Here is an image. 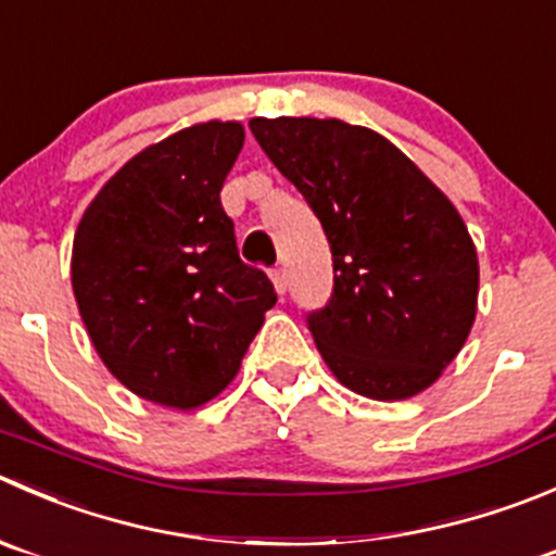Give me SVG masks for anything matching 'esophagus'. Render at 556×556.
<instances>
[{
    "mask_svg": "<svg viewBox=\"0 0 556 556\" xmlns=\"http://www.w3.org/2000/svg\"><path fill=\"white\" fill-rule=\"evenodd\" d=\"M271 282L274 288H277V293L285 295V290H288V271H285V268H274Z\"/></svg>",
    "mask_w": 556,
    "mask_h": 556,
    "instance_id": "1",
    "label": "esophagus"
}]
</instances>
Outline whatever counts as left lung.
Here are the masks:
<instances>
[{
  "mask_svg": "<svg viewBox=\"0 0 556 556\" xmlns=\"http://www.w3.org/2000/svg\"><path fill=\"white\" fill-rule=\"evenodd\" d=\"M250 129L331 244L333 293L306 317L328 369L377 402L427 391L478 312V252L462 214L369 127L255 116Z\"/></svg>",
  "mask_w": 556,
  "mask_h": 556,
  "instance_id": "left-lung-1",
  "label": "left lung"
}]
</instances>
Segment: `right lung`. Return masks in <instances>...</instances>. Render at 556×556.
<instances>
[{
  "mask_svg": "<svg viewBox=\"0 0 556 556\" xmlns=\"http://www.w3.org/2000/svg\"><path fill=\"white\" fill-rule=\"evenodd\" d=\"M241 147V122L168 135L102 185L75 230L70 277L91 344L122 386L163 407L195 409L228 388L277 304L219 203Z\"/></svg>",
  "mask_w": 556,
  "mask_h": 556,
  "instance_id": "1",
  "label": "right lung"
}]
</instances>
